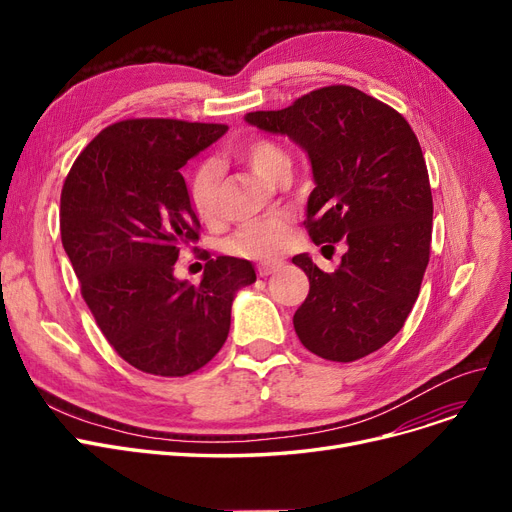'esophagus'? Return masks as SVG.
Masks as SVG:
<instances>
[{"label":"esophagus","mask_w":512,"mask_h":512,"mask_svg":"<svg viewBox=\"0 0 512 512\" xmlns=\"http://www.w3.org/2000/svg\"><path fill=\"white\" fill-rule=\"evenodd\" d=\"M280 267H282V261H263V263L257 265V274H259L261 278H265V276H270V274L278 272Z\"/></svg>","instance_id":"obj_1"}]
</instances>
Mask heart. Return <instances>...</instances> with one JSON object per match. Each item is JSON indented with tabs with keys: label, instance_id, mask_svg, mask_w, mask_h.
Returning a JSON list of instances; mask_svg holds the SVG:
<instances>
[{
	"label": "heart",
	"instance_id": "obj_1",
	"mask_svg": "<svg viewBox=\"0 0 512 512\" xmlns=\"http://www.w3.org/2000/svg\"><path fill=\"white\" fill-rule=\"evenodd\" d=\"M236 155L245 164L265 180L276 182L284 172H290V155L288 151L274 139L267 137H251L236 149ZM220 168L215 161L201 164L191 182H188V195L197 218L205 224L218 220L220 215ZM290 242V218L286 213H272L265 218L251 220L242 224L232 238L228 240V251L240 257L251 259H272L282 253Z\"/></svg>",
	"mask_w": 512,
	"mask_h": 512
}]
</instances>
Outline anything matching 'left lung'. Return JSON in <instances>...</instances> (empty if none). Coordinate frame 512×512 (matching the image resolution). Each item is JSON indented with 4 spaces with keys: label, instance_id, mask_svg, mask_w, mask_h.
I'll use <instances>...</instances> for the list:
<instances>
[{
    "label": "left lung",
    "instance_id": "1",
    "mask_svg": "<svg viewBox=\"0 0 512 512\" xmlns=\"http://www.w3.org/2000/svg\"><path fill=\"white\" fill-rule=\"evenodd\" d=\"M245 120L305 149L315 180L305 228L315 245L348 247L332 274L307 253L292 257L309 278L292 319L299 340L338 363L375 353L405 326L432 247V188L413 128L390 105L346 85Z\"/></svg>",
    "mask_w": 512,
    "mask_h": 512
}]
</instances>
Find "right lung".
Listing matches in <instances>:
<instances>
[{"label": "right lung", "instance_id": "add662e5", "mask_svg": "<svg viewBox=\"0 0 512 512\" xmlns=\"http://www.w3.org/2000/svg\"><path fill=\"white\" fill-rule=\"evenodd\" d=\"M224 124L134 118L103 128L72 164L60 199L62 245L99 330L132 367L182 378L207 365L230 332L251 261L209 259L201 284L180 282V249L199 220L180 168Z\"/></svg>", "mask_w": 512, "mask_h": 512}]
</instances>
